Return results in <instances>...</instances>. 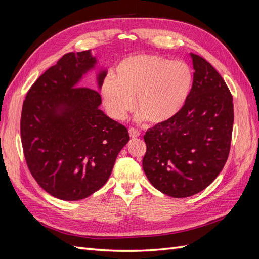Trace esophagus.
<instances>
[{"mask_svg": "<svg viewBox=\"0 0 259 259\" xmlns=\"http://www.w3.org/2000/svg\"><path fill=\"white\" fill-rule=\"evenodd\" d=\"M128 133H130L131 138H137V137L140 135L139 131L136 130V128H134V127H131V128L128 130Z\"/></svg>", "mask_w": 259, "mask_h": 259, "instance_id": "1", "label": "esophagus"}]
</instances>
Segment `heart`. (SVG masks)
<instances>
[{"label":"heart","instance_id":"obj_1","mask_svg":"<svg viewBox=\"0 0 259 259\" xmlns=\"http://www.w3.org/2000/svg\"><path fill=\"white\" fill-rule=\"evenodd\" d=\"M192 72L185 61L160 55H139L116 66L112 80L101 88L104 105L115 120H124L135 107L139 120L165 123L182 111L190 94Z\"/></svg>","mask_w":259,"mask_h":259}]
</instances>
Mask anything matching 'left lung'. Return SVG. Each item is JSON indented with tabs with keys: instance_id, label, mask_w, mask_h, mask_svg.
<instances>
[{
	"instance_id": "8db88e82",
	"label": "left lung",
	"mask_w": 259,
	"mask_h": 259,
	"mask_svg": "<svg viewBox=\"0 0 259 259\" xmlns=\"http://www.w3.org/2000/svg\"><path fill=\"white\" fill-rule=\"evenodd\" d=\"M190 55L194 72L186 105L174 119L154 125L144 136L145 174L154 188L173 198L191 197L213 183L231 145V93L208 61Z\"/></svg>"
}]
</instances>
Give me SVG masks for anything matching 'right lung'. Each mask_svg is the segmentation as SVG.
I'll list each match as a JSON object with an SVG mask.
<instances>
[{"instance_id":"obj_1","label":"right lung","mask_w":259,"mask_h":259,"mask_svg":"<svg viewBox=\"0 0 259 259\" xmlns=\"http://www.w3.org/2000/svg\"><path fill=\"white\" fill-rule=\"evenodd\" d=\"M95 64L91 51L65 54L31 86L22 105L20 134L28 168L60 200H82L99 190L130 140L127 128L98 108L99 93L77 86ZM106 74L99 72V88Z\"/></svg>"}]
</instances>
